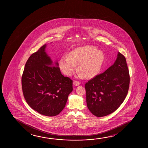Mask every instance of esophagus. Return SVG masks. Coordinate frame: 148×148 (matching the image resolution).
<instances>
[{"label":"esophagus","mask_w":148,"mask_h":148,"mask_svg":"<svg viewBox=\"0 0 148 148\" xmlns=\"http://www.w3.org/2000/svg\"><path fill=\"white\" fill-rule=\"evenodd\" d=\"M73 85L75 86H77L78 85H80V82H78V81H74L73 82Z\"/></svg>","instance_id":"1"}]
</instances>
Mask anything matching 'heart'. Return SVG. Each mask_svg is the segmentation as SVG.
<instances>
[{"mask_svg":"<svg viewBox=\"0 0 148 148\" xmlns=\"http://www.w3.org/2000/svg\"><path fill=\"white\" fill-rule=\"evenodd\" d=\"M105 55L102 51L95 46L87 45L73 49L68 57L59 61V67L62 73L70 76L75 71L77 65L81 77H94L99 73L104 63Z\"/></svg>","mask_w":148,"mask_h":148,"instance_id":"heart-1","label":"heart"}]
</instances>
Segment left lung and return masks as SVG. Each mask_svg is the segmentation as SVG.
Here are the masks:
<instances>
[{"label": "left lung", "instance_id": "8db88e82", "mask_svg": "<svg viewBox=\"0 0 148 148\" xmlns=\"http://www.w3.org/2000/svg\"><path fill=\"white\" fill-rule=\"evenodd\" d=\"M130 80L126 59L118 53L112 66L85 84L87 105L90 112L100 117L116 111L126 97Z\"/></svg>", "mask_w": 148, "mask_h": 148}]
</instances>
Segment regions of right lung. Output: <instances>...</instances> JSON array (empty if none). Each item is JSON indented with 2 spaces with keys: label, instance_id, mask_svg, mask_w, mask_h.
Segmentation results:
<instances>
[{
  "label": "right lung",
  "instance_id": "add662e5",
  "mask_svg": "<svg viewBox=\"0 0 148 148\" xmlns=\"http://www.w3.org/2000/svg\"><path fill=\"white\" fill-rule=\"evenodd\" d=\"M46 44L27 60L22 76L25 99L32 109L46 116H56L66 106L73 90V80L61 73L45 52Z\"/></svg>",
  "mask_w": 148,
  "mask_h": 148
}]
</instances>
